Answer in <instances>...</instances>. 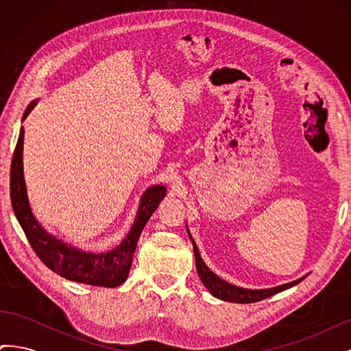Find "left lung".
Wrapping results in <instances>:
<instances>
[{
    "label": "left lung",
    "mask_w": 351,
    "mask_h": 351,
    "mask_svg": "<svg viewBox=\"0 0 351 351\" xmlns=\"http://www.w3.org/2000/svg\"><path fill=\"white\" fill-rule=\"evenodd\" d=\"M190 239H192V237H190ZM192 243H193V250H195V259H196V268H197L199 278L202 280V282L205 284V287L210 291V294L218 297V299H221V300H227V302H232V303H254V302H259V300H263V299H268V297L277 294L282 290L290 289V287L299 284L303 280V278H300V280H295L293 282L274 287V289H267V290L240 289V287L228 284L227 281L218 278L217 275L206 267L204 261H202L199 250L196 247V243L193 241V239H192Z\"/></svg>",
    "instance_id": "1"
}]
</instances>
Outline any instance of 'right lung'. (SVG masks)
<instances>
[{
  "label": "right lung",
  "instance_id": "obj_1",
  "mask_svg": "<svg viewBox=\"0 0 351 351\" xmlns=\"http://www.w3.org/2000/svg\"><path fill=\"white\" fill-rule=\"evenodd\" d=\"M36 102H32L23 114V120L35 107ZM23 129H20L19 141L12 159V171H10V197H12L13 210L17 221L22 226L26 239L30 243L32 249L35 250L38 258L47 267L57 272L67 280L83 282L98 287H117L125 281L129 275L132 259L137 246L142 230L146 226L147 219L161 204L165 196L164 186H154L147 189L142 200L139 210L134 218V224L129 236L119 247L112 249L108 253H86L74 249L67 244L61 243L39 226V222L32 214L26 184L23 177Z\"/></svg>",
  "mask_w": 351,
  "mask_h": 351
}]
</instances>
